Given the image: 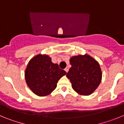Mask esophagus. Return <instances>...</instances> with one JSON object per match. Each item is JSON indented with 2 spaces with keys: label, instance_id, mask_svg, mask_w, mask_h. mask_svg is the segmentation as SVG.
Segmentation results:
<instances>
[{
  "label": "esophagus",
  "instance_id": "1",
  "mask_svg": "<svg viewBox=\"0 0 124 124\" xmlns=\"http://www.w3.org/2000/svg\"><path fill=\"white\" fill-rule=\"evenodd\" d=\"M64 71H65L66 72V73H68V71H69V68L68 67L64 69Z\"/></svg>",
  "mask_w": 124,
  "mask_h": 124
}]
</instances>
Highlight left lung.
<instances>
[{
    "mask_svg": "<svg viewBox=\"0 0 124 124\" xmlns=\"http://www.w3.org/2000/svg\"><path fill=\"white\" fill-rule=\"evenodd\" d=\"M70 68L66 76L73 89L83 96H89L99 86L102 79L100 66L87 54L74 56L70 60Z\"/></svg>",
    "mask_w": 124,
    "mask_h": 124,
    "instance_id": "obj_1",
    "label": "left lung"
}]
</instances>
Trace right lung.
<instances>
[{"label":"right lung","instance_id":"add662e5","mask_svg":"<svg viewBox=\"0 0 124 124\" xmlns=\"http://www.w3.org/2000/svg\"><path fill=\"white\" fill-rule=\"evenodd\" d=\"M66 72L54 64L51 58L38 54L29 61L25 70V77L29 88L39 96L50 94L55 89L57 83Z\"/></svg>","mask_w":124,"mask_h":124}]
</instances>
